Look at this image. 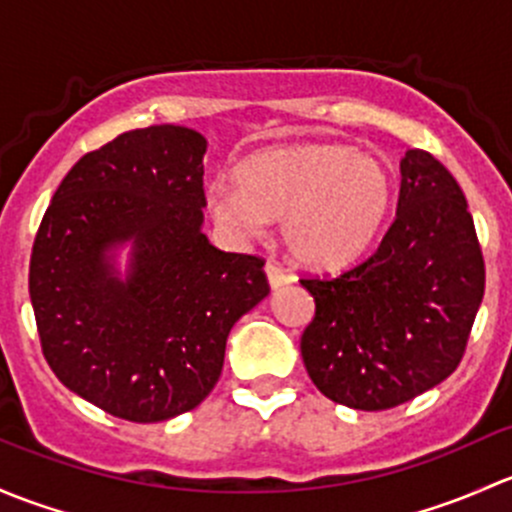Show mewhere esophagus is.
<instances>
[{"mask_svg":"<svg viewBox=\"0 0 512 512\" xmlns=\"http://www.w3.org/2000/svg\"><path fill=\"white\" fill-rule=\"evenodd\" d=\"M266 276H268V283H271V288H281L286 286V283H291V273H288L283 266H278L276 261L266 263Z\"/></svg>","mask_w":512,"mask_h":512,"instance_id":"esophagus-1","label":"esophagus"}]
</instances>
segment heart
Masks as SVG:
<instances>
[{"label":"heart","instance_id":"b5f03b06","mask_svg":"<svg viewBox=\"0 0 512 512\" xmlns=\"http://www.w3.org/2000/svg\"><path fill=\"white\" fill-rule=\"evenodd\" d=\"M239 187H209L214 219L236 234L281 221L288 254L308 266H342L374 244L392 209V175L377 157L345 145H293L249 157Z\"/></svg>","mask_w":512,"mask_h":512}]
</instances>
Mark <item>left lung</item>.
I'll list each match as a JSON object with an SVG mask.
<instances>
[{
    "label": "left lung",
    "mask_w": 512,
    "mask_h": 512,
    "mask_svg": "<svg viewBox=\"0 0 512 512\" xmlns=\"http://www.w3.org/2000/svg\"><path fill=\"white\" fill-rule=\"evenodd\" d=\"M397 219L367 261L300 278L315 318L300 355L315 387L360 412H382L444 382L466 352L486 288L466 197L426 150L402 160Z\"/></svg>",
    "instance_id": "obj_1"
}]
</instances>
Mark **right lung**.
Returning a JSON list of instances; mask_svg holds the SVG:
<instances>
[{
    "label": "right lung",
    "mask_w": 512,
    "mask_h": 512,
    "mask_svg": "<svg viewBox=\"0 0 512 512\" xmlns=\"http://www.w3.org/2000/svg\"><path fill=\"white\" fill-rule=\"evenodd\" d=\"M207 140L130 130L83 155L56 189L29 263L41 350L71 392L152 424L207 399L236 320L266 298L263 258L202 234ZM134 241L129 276L109 251Z\"/></svg>",
    "instance_id": "add662e5"
}]
</instances>
